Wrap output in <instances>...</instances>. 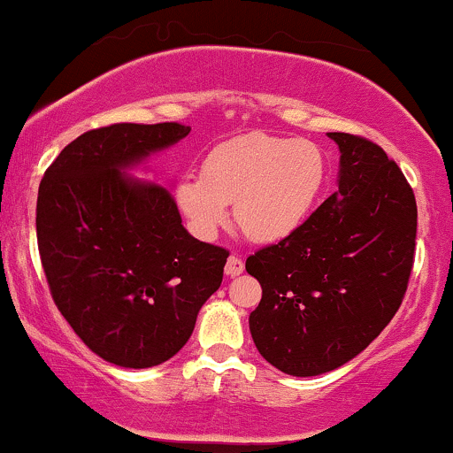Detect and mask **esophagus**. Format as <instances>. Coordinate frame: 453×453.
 Masks as SVG:
<instances>
[{
	"instance_id": "34e87169",
	"label": "esophagus",
	"mask_w": 453,
	"mask_h": 453,
	"mask_svg": "<svg viewBox=\"0 0 453 453\" xmlns=\"http://www.w3.org/2000/svg\"><path fill=\"white\" fill-rule=\"evenodd\" d=\"M242 270H244L242 259L236 257V255H230V257H227V264H226V276H232L234 279V276H241Z\"/></svg>"
}]
</instances>
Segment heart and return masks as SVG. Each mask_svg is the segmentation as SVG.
Wrapping results in <instances>:
<instances>
[{"label":"heart","mask_w":453,"mask_h":453,"mask_svg":"<svg viewBox=\"0 0 453 453\" xmlns=\"http://www.w3.org/2000/svg\"><path fill=\"white\" fill-rule=\"evenodd\" d=\"M323 151L312 141L250 133L212 147L200 174H183L174 188L179 209L194 230L211 236L234 217L255 242H279L303 226L325 185Z\"/></svg>","instance_id":"1"}]
</instances>
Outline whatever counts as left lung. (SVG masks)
Listing matches in <instances>:
<instances>
[{
    "mask_svg": "<svg viewBox=\"0 0 453 453\" xmlns=\"http://www.w3.org/2000/svg\"><path fill=\"white\" fill-rule=\"evenodd\" d=\"M340 150L337 189L303 226L247 259L261 302L249 329L261 357L296 378L352 361L401 306L418 209L401 168L372 141L326 133Z\"/></svg>",
    "mask_w": 453,
    "mask_h": 453,
    "instance_id": "8db88e82",
    "label": "left lung"
}]
</instances>
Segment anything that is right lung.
<instances>
[{
  "instance_id": "1",
  "label": "right lung",
  "mask_w": 453,
  "mask_h": 453,
  "mask_svg": "<svg viewBox=\"0 0 453 453\" xmlns=\"http://www.w3.org/2000/svg\"><path fill=\"white\" fill-rule=\"evenodd\" d=\"M189 130L179 122L88 130L40 183L37 247L54 303L80 340L118 367L173 358L221 287L230 253L185 230L166 188L133 177Z\"/></svg>"
}]
</instances>
